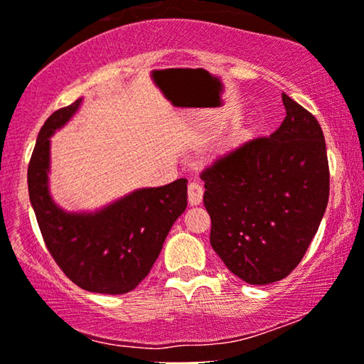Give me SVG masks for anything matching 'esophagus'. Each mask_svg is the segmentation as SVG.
I'll return each instance as SVG.
<instances>
[{
    "label": "esophagus",
    "mask_w": 364,
    "mask_h": 364,
    "mask_svg": "<svg viewBox=\"0 0 364 364\" xmlns=\"http://www.w3.org/2000/svg\"><path fill=\"white\" fill-rule=\"evenodd\" d=\"M203 193H205V190H203V186L200 185V183H190L188 185V201H190L191 206H198L200 203L203 201Z\"/></svg>",
    "instance_id": "esophagus-1"
}]
</instances>
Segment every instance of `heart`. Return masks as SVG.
<instances>
[{
  "mask_svg": "<svg viewBox=\"0 0 364 364\" xmlns=\"http://www.w3.org/2000/svg\"><path fill=\"white\" fill-rule=\"evenodd\" d=\"M251 136H253V129H243V132H240L238 134H235L231 139V146H240V144H243L246 141H250Z\"/></svg>",
  "mask_w": 364,
  "mask_h": 364,
  "instance_id": "1",
  "label": "heart"
}]
</instances>
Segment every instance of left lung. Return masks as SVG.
<instances>
[{"instance_id":"8db88e82","label":"left lung","mask_w":364,"mask_h":364,"mask_svg":"<svg viewBox=\"0 0 364 364\" xmlns=\"http://www.w3.org/2000/svg\"><path fill=\"white\" fill-rule=\"evenodd\" d=\"M287 118L201 173L210 243L250 284L291 273L316 235L329 198V168L316 118L283 93Z\"/></svg>"}]
</instances>
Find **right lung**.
I'll return each instance as SVG.
<instances>
[{
  "label": "right lung",
  "mask_w": 364,
  "mask_h": 364,
  "mask_svg": "<svg viewBox=\"0 0 364 364\" xmlns=\"http://www.w3.org/2000/svg\"><path fill=\"white\" fill-rule=\"evenodd\" d=\"M83 98L53 113L36 138L28 191L43 240L56 264L80 288L123 294L146 278L173 223L188 205V179L139 188L95 211H66L50 191L51 136L80 109Z\"/></svg>",
  "instance_id": "obj_1"
}]
</instances>
